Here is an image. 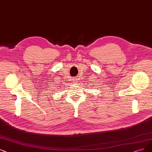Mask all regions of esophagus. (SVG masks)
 Here are the masks:
<instances>
[{"mask_svg":"<svg viewBox=\"0 0 152 152\" xmlns=\"http://www.w3.org/2000/svg\"><path fill=\"white\" fill-rule=\"evenodd\" d=\"M73 82H74V83H76L77 82V78H73Z\"/></svg>","mask_w":152,"mask_h":152,"instance_id":"obj_1","label":"esophagus"}]
</instances>
